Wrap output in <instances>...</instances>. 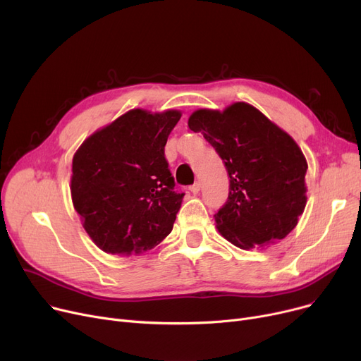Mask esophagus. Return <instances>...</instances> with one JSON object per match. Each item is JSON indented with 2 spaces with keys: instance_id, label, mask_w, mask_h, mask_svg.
Segmentation results:
<instances>
[{
  "instance_id": "obj_1",
  "label": "esophagus",
  "mask_w": 361,
  "mask_h": 361,
  "mask_svg": "<svg viewBox=\"0 0 361 361\" xmlns=\"http://www.w3.org/2000/svg\"><path fill=\"white\" fill-rule=\"evenodd\" d=\"M188 190H190L193 195H197V193L200 192V184H199V183H195V184H192L190 187H188Z\"/></svg>"
}]
</instances>
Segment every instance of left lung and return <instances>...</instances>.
<instances>
[{
    "label": "left lung",
    "instance_id": "left-lung-1",
    "mask_svg": "<svg viewBox=\"0 0 361 361\" xmlns=\"http://www.w3.org/2000/svg\"><path fill=\"white\" fill-rule=\"evenodd\" d=\"M188 127L214 146L230 177L218 231L244 250L286 238L307 200V162L297 143L245 102L195 111Z\"/></svg>",
    "mask_w": 361,
    "mask_h": 361
}]
</instances>
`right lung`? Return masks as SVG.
Segmentation results:
<instances>
[{"label": "right lung", "mask_w": 361, "mask_h": 361, "mask_svg": "<svg viewBox=\"0 0 361 361\" xmlns=\"http://www.w3.org/2000/svg\"><path fill=\"white\" fill-rule=\"evenodd\" d=\"M180 111L131 109L87 137L73 158L71 199L98 247L130 256L154 249L173 230L184 193L165 159Z\"/></svg>", "instance_id": "1"}]
</instances>
